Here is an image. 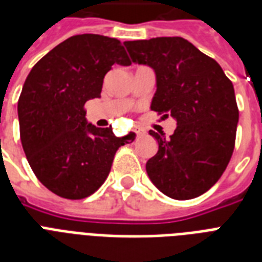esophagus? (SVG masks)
Here are the masks:
<instances>
[{
	"label": "esophagus",
	"mask_w": 262,
	"mask_h": 262,
	"mask_svg": "<svg viewBox=\"0 0 262 262\" xmlns=\"http://www.w3.org/2000/svg\"><path fill=\"white\" fill-rule=\"evenodd\" d=\"M136 135H137V136H139V137H140V136H144V135H145V130H144V129H143V127H136Z\"/></svg>",
	"instance_id": "obj_1"
}]
</instances>
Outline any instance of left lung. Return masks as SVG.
<instances>
[{
  "instance_id": "obj_1",
  "label": "left lung",
  "mask_w": 262,
  "mask_h": 262,
  "mask_svg": "<svg viewBox=\"0 0 262 262\" xmlns=\"http://www.w3.org/2000/svg\"><path fill=\"white\" fill-rule=\"evenodd\" d=\"M123 45L133 62L155 72L152 110L177 121L170 137L149 130L159 149L147 162L148 177L171 199L199 197L219 181L234 151L239 111L232 83L215 59L179 36Z\"/></svg>"
}]
</instances>
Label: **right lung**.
Here are the masks:
<instances>
[{
  "label": "right lung",
  "instance_id": "right-lung-1",
  "mask_svg": "<svg viewBox=\"0 0 262 262\" xmlns=\"http://www.w3.org/2000/svg\"><path fill=\"white\" fill-rule=\"evenodd\" d=\"M114 63L130 59L118 39L75 35L36 62L17 103L23 149L36 178L50 191L81 200L106 181L117 149L129 143L110 127L88 123L84 104L100 98Z\"/></svg>",
  "mask_w": 262,
  "mask_h": 262
}]
</instances>
